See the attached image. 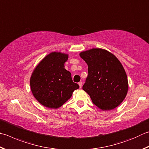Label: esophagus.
Returning a JSON list of instances; mask_svg holds the SVG:
<instances>
[{"instance_id":"1","label":"esophagus","mask_w":149,"mask_h":149,"mask_svg":"<svg viewBox=\"0 0 149 149\" xmlns=\"http://www.w3.org/2000/svg\"><path fill=\"white\" fill-rule=\"evenodd\" d=\"M78 84H79V88H81V87H82V85H82V84H83V83H82V82H79V83H78Z\"/></svg>"}]
</instances>
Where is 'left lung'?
Masks as SVG:
<instances>
[{
	"mask_svg": "<svg viewBox=\"0 0 149 149\" xmlns=\"http://www.w3.org/2000/svg\"><path fill=\"white\" fill-rule=\"evenodd\" d=\"M79 55L88 65V75L83 90L102 111L118 106L128 90L127 75L120 62L113 53L100 48L83 51Z\"/></svg>",
	"mask_w": 149,
	"mask_h": 149,
	"instance_id": "obj_1",
	"label": "left lung"
}]
</instances>
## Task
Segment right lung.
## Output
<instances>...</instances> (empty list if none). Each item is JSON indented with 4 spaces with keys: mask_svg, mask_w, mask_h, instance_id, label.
<instances>
[{
    "mask_svg": "<svg viewBox=\"0 0 149 149\" xmlns=\"http://www.w3.org/2000/svg\"><path fill=\"white\" fill-rule=\"evenodd\" d=\"M68 55L61 52L48 54L32 72L30 85L32 93L40 104L50 109H57L71 98L79 88L71 73L64 68Z\"/></svg>",
    "mask_w": 149,
    "mask_h": 149,
    "instance_id": "obj_1",
    "label": "right lung"
}]
</instances>
